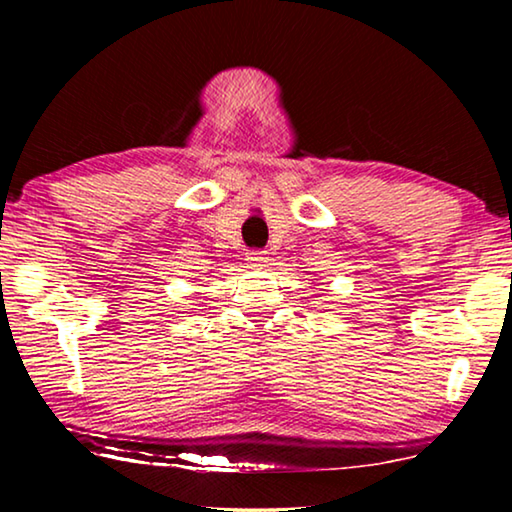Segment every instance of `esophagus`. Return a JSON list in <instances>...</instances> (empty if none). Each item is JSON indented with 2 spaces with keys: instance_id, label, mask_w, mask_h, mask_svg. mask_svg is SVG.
Listing matches in <instances>:
<instances>
[{
  "instance_id": "1",
  "label": "esophagus",
  "mask_w": 512,
  "mask_h": 512,
  "mask_svg": "<svg viewBox=\"0 0 512 512\" xmlns=\"http://www.w3.org/2000/svg\"><path fill=\"white\" fill-rule=\"evenodd\" d=\"M246 259H248L250 266H264L268 262V253H266V250H250Z\"/></svg>"
}]
</instances>
